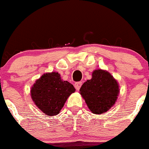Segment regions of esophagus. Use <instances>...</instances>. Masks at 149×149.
<instances>
[{"mask_svg": "<svg viewBox=\"0 0 149 149\" xmlns=\"http://www.w3.org/2000/svg\"><path fill=\"white\" fill-rule=\"evenodd\" d=\"M81 85H82V82H75L74 83V87L76 88L77 91H79V88H80Z\"/></svg>", "mask_w": 149, "mask_h": 149, "instance_id": "obj_1", "label": "esophagus"}]
</instances>
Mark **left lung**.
<instances>
[{"label":"left lung","instance_id":"8db88e82","mask_svg":"<svg viewBox=\"0 0 149 149\" xmlns=\"http://www.w3.org/2000/svg\"><path fill=\"white\" fill-rule=\"evenodd\" d=\"M88 109L95 114H104L115 104L120 93L117 79L109 72L95 70L92 78L88 79L79 89Z\"/></svg>","mask_w":149,"mask_h":149}]
</instances>
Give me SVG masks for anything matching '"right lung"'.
Returning a JSON list of instances; mask_svg holds the SVG:
<instances>
[{
  "instance_id": "add662e5",
  "label": "right lung",
  "mask_w": 149,
  "mask_h": 149,
  "mask_svg": "<svg viewBox=\"0 0 149 149\" xmlns=\"http://www.w3.org/2000/svg\"><path fill=\"white\" fill-rule=\"evenodd\" d=\"M75 88L67 81H64L56 72L45 73L35 81L30 89L34 104L48 116L59 114L66 101Z\"/></svg>"
}]
</instances>
